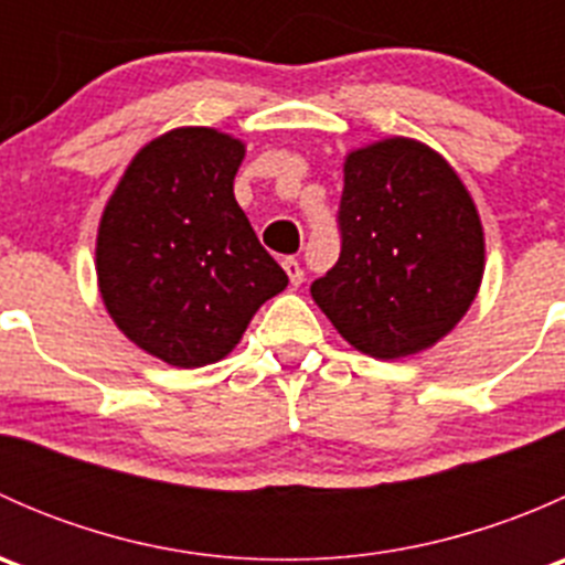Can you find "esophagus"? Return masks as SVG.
Returning a JSON list of instances; mask_svg holds the SVG:
<instances>
[{"label":"esophagus","instance_id":"obj_1","mask_svg":"<svg viewBox=\"0 0 565 565\" xmlns=\"http://www.w3.org/2000/svg\"><path fill=\"white\" fill-rule=\"evenodd\" d=\"M284 265V270H287V276H289V281H292V287H300V284H303V267H300V262L295 259V256H287V259L281 262Z\"/></svg>","mask_w":565,"mask_h":565}]
</instances>
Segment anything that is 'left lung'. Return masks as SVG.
Wrapping results in <instances>:
<instances>
[{"mask_svg": "<svg viewBox=\"0 0 565 565\" xmlns=\"http://www.w3.org/2000/svg\"><path fill=\"white\" fill-rule=\"evenodd\" d=\"M339 262L311 298L366 355L426 350L470 309L483 232L461 180L426 145L385 139L347 156Z\"/></svg>", "mask_w": 565, "mask_h": 565, "instance_id": "obj_1", "label": "left lung"}]
</instances>
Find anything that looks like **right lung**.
I'll list each match as a JSON object with an SVG mask.
<instances>
[{
  "label": "right lung",
  "instance_id": "right-lung-1",
  "mask_svg": "<svg viewBox=\"0 0 565 565\" xmlns=\"http://www.w3.org/2000/svg\"><path fill=\"white\" fill-rule=\"evenodd\" d=\"M246 147L177 128L130 161L98 230V284L117 328L169 366L221 361L289 284L235 199Z\"/></svg>",
  "mask_w": 565,
  "mask_h": 565
}]
</instances>
